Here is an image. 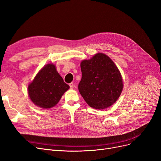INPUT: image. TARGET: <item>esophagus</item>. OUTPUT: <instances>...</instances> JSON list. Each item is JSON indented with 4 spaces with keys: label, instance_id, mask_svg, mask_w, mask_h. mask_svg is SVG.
Here are the masks:
<instances>
[{
    "label": "esophagus",
    "instance_id": "1",
    "mask_svg": "<svg viewBox=\"0 0 161 161\" xmlns=\"http://www.w3.org/2000/svg\"><path fill=\"white\" fill-rule=\"evenodd\" d=\"M69 87H70L71 89H73L74 87V85L73 84V83H69Z\"/></svg>",
    "mask_w": 161,
    "mask_h": 161
}]
</instances>
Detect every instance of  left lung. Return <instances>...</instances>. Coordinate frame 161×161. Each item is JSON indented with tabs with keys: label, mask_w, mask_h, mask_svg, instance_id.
Masks as SVG:
<instances>
[{
	"label": "left lung",
	"mask_w": 161,
	"mask_h": 161,
	"mask_svg": "<svg viewBox=\"0 0 161 161\" xmlns=\"http://www.w3.org/2000/svg\"><path fill=\"white\" fill-rule=\"evenodd\" d=\"M78 89L89 105L95 109L110 107L119 98L123 82L119 69L108 56L97 53L81 62Z\"/></svg>",
	"instance_id": "8db88e82"
}]
</instances>
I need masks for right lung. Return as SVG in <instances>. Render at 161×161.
Here are the masks:
<instances>
[{
  "label": "right lung",
  "mask_w": 161,
  "mask_h": 161,
  "mask_svg": "<svg viewBox=\"0 0 161 161\" xmlns=\"http://www.w3.org/2000/svg\"><path fill=\"white\" fill-rule=\"evenodd\" d=\"M69 88L59 75L54 64L45 66L28 86V94L36 105L49 108L57 104Z\"/></svg>",
  "instance_id": "1"
}]
</instances>
